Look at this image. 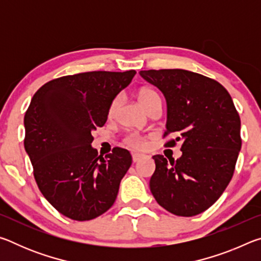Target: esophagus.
Masks as SVG:
<instances>
[{"label": "esophagus", "mask_w": 261, "mask_h": 261, "mask_svg": "<svg viewBox=\"0 0 261 261\" xmlns=\"http://www.w3.org/2000/svg\"><path fill=\"white\" fill-rule=\"evenodd\" d=\"M145 155L144 154H138V153H135L132 154V160H134V162H138L139 160H141Z\"/></svg>", "instance_id": "34e87169"}]
</instances>
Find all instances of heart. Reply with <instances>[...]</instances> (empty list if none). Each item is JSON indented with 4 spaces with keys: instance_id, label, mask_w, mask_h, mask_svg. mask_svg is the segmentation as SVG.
<instances>
[{
    "instance_id": "heart-1",
    "label": "heart",
    "mask_w": 261,
    "mask_h": 261,
    "mask_svg": "<svg viewBox=\"0 0 261 261\" xmlns=\"http://www.w3.org/2000/svg\"><path fill=\"white\" fill-rule=\"evenodd\" d=\"M138 101L139 103L141 105V107H143L145 110H146L149 106L155 103V102H161L160 100V96L156 93L155 91L151 90V88H141V90L138 91ZM118 107V98L114 99L112 101V103H110L109 108H108V116L112 117L113 115L116 112V109ZM125 143L129 145L131 147H135V148H144L146 146V139L144 138V137H140V136H137V135H130L126 137L125 139Z\"/></svg>"
}]
</instances>
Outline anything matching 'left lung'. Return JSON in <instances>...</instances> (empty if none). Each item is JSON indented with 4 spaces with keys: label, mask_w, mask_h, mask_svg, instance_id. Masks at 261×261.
<instances>
[{
    "label": "left lung",
    "mask_w": 261,
    "mask_h": 261,
    "mask_svg": "<svg viewBox=\"0 0 261 261\" xmlns=\"http://www.w3.org/2000/svg\"><path fill=\"white\" fill-rule=\"evenodd\" d=\"M167 101V147L180 141L182 156L154 155L151 192L170 213L193 216L219 199L241 151V118L228 91L214 79L182 69L144 70Z\"/></svg>",
    "instance_id": "1"
}]
</instances>
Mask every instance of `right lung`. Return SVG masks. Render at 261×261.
I'll return each mask as SVG.
<instances>
[{"instance_id": "1", "label": "right lung", "mask_w": 261, "mask_h": 261, "mask_svg": "<svg viewBox=\"0 0 261 261\" xmlns=\"http://www.w3.org/2000/svg\"><path fill=\"white\" fill-rule=\"evenodd\" d=\"M135 70L60 77L35 92L25 113L24 147L35 182L50 205L69 219L88 221L116 200L132 158L116 147L105 158L91 146L108 108L131 83Z\"/></svg>"}]
</instances>
